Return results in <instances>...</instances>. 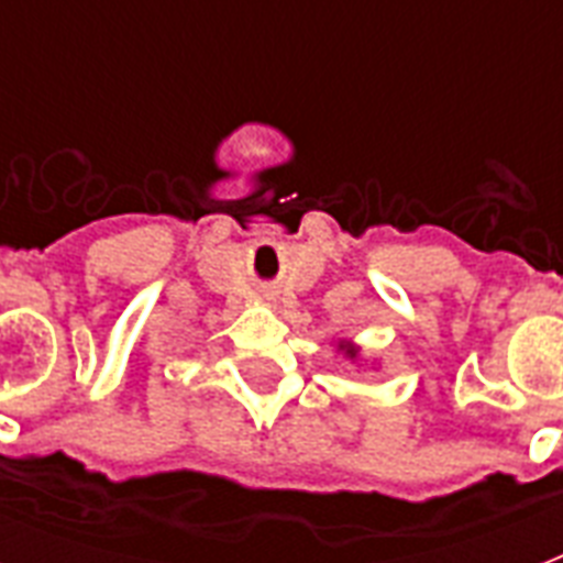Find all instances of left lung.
Wrapping results in <instances>:
<instances>
[{
	"label": "left lung",
	"instance_id": "1",
	"mask_svg": "<svg viewBox=\"0 0 563 563\" xmlns=\"http://www.w3.org/2000/svg\"><path fill=\"white\" fill-rule=\"evenodd\" d=\"M335 351L342 353L344 360L351 362V365H356V368H362V365H365L362 347L356 342H351V339H339V342H335ZM374 365H376V362H374Z\"/></svg>",
	"mask_w": 563,
	"mask_h": 563
}]
</instances>
